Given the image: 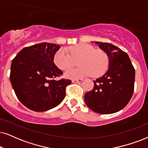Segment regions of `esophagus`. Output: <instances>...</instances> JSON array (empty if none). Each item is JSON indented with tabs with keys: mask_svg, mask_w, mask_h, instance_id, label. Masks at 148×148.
Instances as JSON below:
<instances>
[{
	"mask_svg": "<svg viewBox=\"0 0 148 148\" xmlns=\"http://www.w3.org/2000/svg\"><path fill=\"white\" fill-rule=\"evenodd\" d=\"M83 81V79H74L72 80V83H81Z\"/></svg>",
	"mask_w": 148,
	"mask_h": 148,
	"instance_id": "1",
	"label": "esophagus"
}]
</instances>
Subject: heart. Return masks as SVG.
Segmentation results:
<instances>
[{
  "label": "heart",
  "mask_w": 148,
  "mask_h": 148,
  "mask_svg": "<svg viewBox=\"0 0 148 148\" xmlns=\"http://www.w3.org/2000/svg\"><path fill=\"white\" fill-rule=\"evenodd\" d=\"M74 60H77L78 68L70 69L65 72L67 78L77 79L92 74L94 77L102 76L108 68L109 60L102 50H95L89 44H80L67 50ZM66 50L61 49L56 52L54 63L58 68L65 70L72 68L73 60Z\"/></svg>",
  "instance_id": "obj_1"
}]
</instances>
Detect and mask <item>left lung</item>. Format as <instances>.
Masks as SVG:
<instances>
[{
	"label": "left lung",
	"mask_w": 148,
	"mask_h": 148,
	"mask_svg": "<svg viewBox=\"0 0 148 148\" xmlns=\"http://www.w3.org/2000/svg\"><path fill=\"white\" fill-rule=\"evenodd\" d=\"M95 44L107 55L108 69L103 76L93 80V89L85 93L84 100L96 113H116L124 108L132 98L135 71L128 55L120 48L109 43Z\"/></svg>",
	"instance_id": "obj_1"
}]
</instances>
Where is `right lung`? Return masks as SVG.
<instances>
[{"label":"right lung","instance_id":"add662e5","mask_svg":"<svg viewBox=\"0 0 148 148\" xmlns=\"http://www.w3.org/2000/svg\"><path fill=\"white\" fill-rule=\"evenodd\" d=\"M60 46L41 43L26 47L11 65L10 81L17 98L26 107L42 112L59 105L65 96L70 80H55L63 72L54 63Z\"/></svg>","mask_w":148,"mask_h":148}]
</instances>
